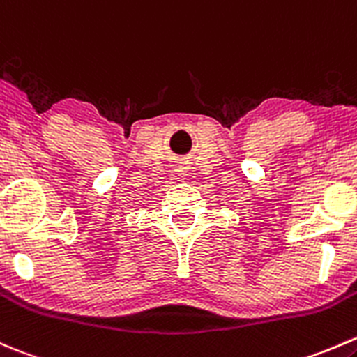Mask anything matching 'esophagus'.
Listing matches in <instances>:
<instances>
[{
  "label": "esophagus",
  "instance_id": "obj_1",
  "mask_svg": "<svg viewBox=\"0 0 357 357\" xmlns=\"http://www.w3.org/2000/svg\"><path fill=\"white\" fill-rule=\"evenodd\" d=\"M181 174H185V172H181Z\"/></svg>",
  "mask_w": 357,
  "mask_h": 357
}]
</instances>
